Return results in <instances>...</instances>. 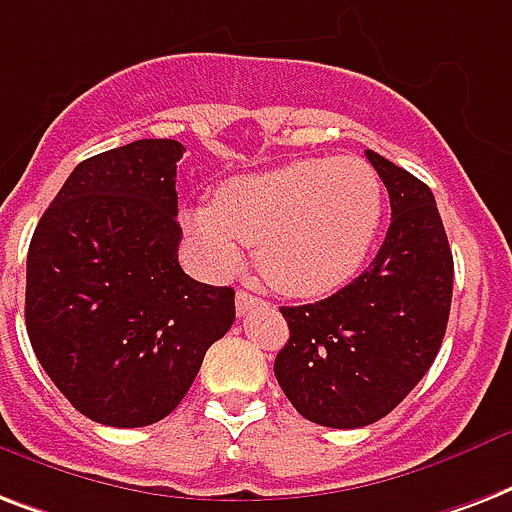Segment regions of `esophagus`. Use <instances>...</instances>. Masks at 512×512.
Here are the masks:
<instances>
[{
  "mask_svg": "<svg viewBox=\"0 0 512 512\" xmlns=\"http://www.w3.org/2000/svg\"><path fill=\"white\" fill-rule=\"evenodd\" d=\"M260 303H263V300L257 298V295H252V292L241 290L239 295H236V311H239V317H241V314H247L249 308L260 306Z\"/></svg>",
  "mask_w": 512,
  "mask_h": 512,
  "instance_id": "esophagus-1",
  "label": "esophagus"
}]
</instances>
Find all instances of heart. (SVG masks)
<instances>
[{"label":"heart","mask_w":512,"mask_h":512,"mask_svg":"<svg viewBox=\"0 0 512 512\" xmlns=\"http://www.w3.org/2000/svg\"><path fill=\"white\" fill-rule=\"evenodd\" d=\"M384 220V182L357 158H303L222 182L214 201L185 209L198 263L233 273L257 244L268 282L292 298H322L349 284Z\"/></svg>","instance_id":"obj_1"}]
</instances>
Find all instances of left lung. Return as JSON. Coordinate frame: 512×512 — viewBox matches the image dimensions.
<instances>
[{
  "label": "left lung",
  "mask_w": 512,
  "mask_h": 512,
  "mask_svg": "<svg viewBox=\"0 0 512 512\" xmlns=\"http://www.w3.org/2000/svg\"><path fill=\"white\" fill-rule=\"evenodd\" d=\"M368 161L392 204L384 244L343 290L282 308L290 341L273 362L295 411L333 429L368 427L403 403L438 357L454 292L432 190L378 152Z\"/></svg>",
  "instance_id": "left-lung-1"
}]
</instances>
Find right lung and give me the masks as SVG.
Segmentation results:
<instances>
[{
	"label": "right lung",
	"mask_w": 512,
	"mask_h": 512,
	"mask_svg": "<svg viewBox=\"0 0 512 512\" xmlns=\"http://www.w3.org/2000/svg\"><path fill=\"white\" fill-rule=\"evenodd\" d=\"M182 150L139 139L93 155L31 236V349L61 395L107 427L169 416L236 319V292L195 282L177 260Z\"/></svg>",
	"instance_id": "1"
}]
</instances>
